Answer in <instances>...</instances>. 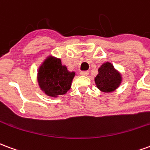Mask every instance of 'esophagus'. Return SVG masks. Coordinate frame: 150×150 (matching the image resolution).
<instances>
[{"mask_svg": "<svg viewBox=\"0 0 150 150\" xmlns=\"http://www.w3.org/2000/svg\"><path fill=\"white\" fill-rule=\"evenodd\" d=\"M81 75H82V76H88V71H81Z\"/></svg>", "mask_w": 150, "mask_h": 150, "instance_id": "1", "label": "esophagus"}]
</instances>
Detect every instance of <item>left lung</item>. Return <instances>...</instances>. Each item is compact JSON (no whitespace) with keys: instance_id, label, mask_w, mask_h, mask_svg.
<instances>
[{"instance_id":"obj_1","label":"left lung","mask_w":150,"mask_h":150,"mask_svg":"<svg viewBox=\"0 0 150 150\" xmlns=\"http://www.w3.org/2000/svg\"><path fill=\"white\" fill-rule=\"evenodd\" d=\"M96 86L103 93H112L118 88L122 81L121 73L110 62H105L98 68L94 78Z\"/></svg>"}]
</instances>
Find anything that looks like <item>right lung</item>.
I'll return each instance as SVG.
<instances>
[{"mask_svg": "<svg viewBox=\"0 0 150 150\" xmlns=\"http://www.w3.org/2000/svg\"><path fill=\"white\" fill-rule=\"evenodd\" d=\"M75 75V72L69 71L66 65L62 64L61 59L48 56L38 68L37 79L45 94L57 98L70 89Z\"/></svg>", "mask_w": 150, "mask_h": 150, "instance_id": "add662e5", "label": "right lung"}]
</instances>
